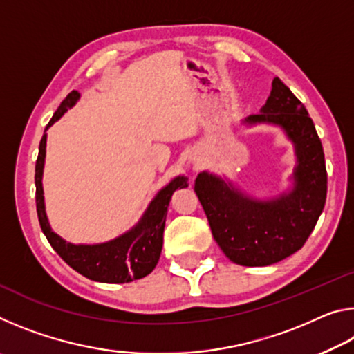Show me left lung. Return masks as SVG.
<instances>
[{"label":"left lung","instance_id":"1","mask_svg":"<svg viewBox=\"0 0 354 354\" xmlns=\"http://www.w3.org/2000/svg\"><path fill=\"white\" fill-rule=\"evenodd\" d=\"M243 123L284 129L297 156L292 190L272 200H256L220 176L203 171L195 179V192L227 259L245 267L272 266L303 247L325 207V154L306 107L279 77L273 80L261 112Z\"/></svg>","mask_w":354,"mask_h":354}]
</instances>
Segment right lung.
<instances>
[{"label":"right lung","instance_id":"right-lung-1","mask_svg":"<svg viewBox=\"0 0 354 354\" xmlns=\"http://www.w3.org/2000/svg\"><path fill=\"white\" fill-rule=\"evenodd\" d=\"M77 100H80V93L76 91L70 92L67 98L57 107L50 123L46 124V129L57 122L70 107H73ZM46 129L40 140L37 162H35V205H37L40 227L48 242L73 270L92 281L107 284H123L145 278L147 274L154 270L160 251H162L167 209H169L173 192L187 187V178L176 176L169 185L159 190L158 195L148 205L147 211L143 212L139 223L113 241L97 245L70 243L51 230L45 211L41 176H44L46 154Z\"/></svg>","mask_w":354,"mask_h":354}]
</instances>
